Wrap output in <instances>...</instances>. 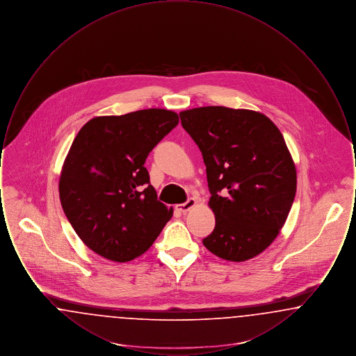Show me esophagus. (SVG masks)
<instances>
[{"instance_id": "1", "label": "esophagus", "mask_w": 356, "mask_h": 356, "mask_svg": "<svg viewBox=\"0 0 356 356\" xmlns=\"http://www.w3.org/2000/svg\"><path fill=\"white\" fill-rule=\"evenodd\" d=\"M196 204H197V200L193 199V197H191V199L186 200V203L177 204V205H176V209L180 211V212H183V213H186L191 208H193Z\"/></svg>"}]
</instances>
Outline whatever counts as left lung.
<instances>
[{"label": "left lung", "mask_w": 356, "mask_h": 356, "mask_svg": "<svg viewBox=\"0 0 356 356\" xmlns=\"http://www.w3.org/2000/svg\"><path fill=\"white\" fill-rule=\"evenodd\" d=\"M207 167L215 213L203 244L228 261L261 254L287 220L296 193V168L279 128L250 109L200 106L180 112Z\"/></svg>", "instance_id": "8db88e82"}]
</instances>
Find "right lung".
Wrapping results in <instances>:
<instances>
[{
    "instance_id": "obj_1",
    "label": "right lung",
    "mask_w": 356,
    "mask_h": 356,
    "mask_svg": "<svg viewBox=\"0 0 356 356\" xmlns=\"http://www.w3.org/2000/svg\"><path fill=\"white\" fill-rule=\"evenodd\" d=\"M177 124L176 112L151 108L93 118L74 137L60 175V202L93 252L131 261L170 220L173 208L157 200L144 163Z\"/></svg>"
}]
</instances>
